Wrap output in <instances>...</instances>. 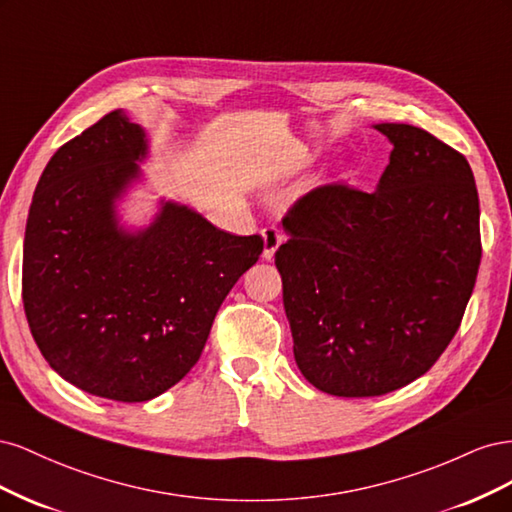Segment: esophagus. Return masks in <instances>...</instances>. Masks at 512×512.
I'll return each instance as SVG.
<instances>
[{
    "mask_svg": "<svg viewBox=\"0 0 512 512\" xmlns=\"http://www.w3.org/2000/svg\"><path fill=\"white\" fill-rule=\"evenodd\" d=\"M262 239H265V252H262V256L271 260L277 252V247L284 243V232L275 226H267L265 230H262Z\"/></svg>",
    "mask_w": 512,
    "mask_h": 512,
    "instance_id": "esophagus-1",
    "label": "esophagus"
}]
</instances>
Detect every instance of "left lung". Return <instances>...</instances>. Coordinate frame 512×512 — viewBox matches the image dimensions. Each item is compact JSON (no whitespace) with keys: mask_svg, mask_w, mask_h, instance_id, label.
<instances>
[{"mask_svg":"<svg viewBox=\"0 0 512 512\" xmlns=\"http://www.w3.org/2000/svg\"><path fill=\"white\" fill-rule=\"evenodd\" d=\"M376 130L393 145L376 192H307L275 252L294 361L337 397L384 395L429 371L459 329L483 254L468 160L408 123Z\"/></svg>","mask_w":512,"mask_h":512,"instance_id":"1","label":"left lung"}]
</instances>
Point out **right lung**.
<instances>
[{
	"label": "right lung",
	"mask_w": 512,
	"mask_h": 512,
	"mask_svg": "<svg viewBox=\"0 0 512 512\" xmlns=\"http://www.w3.org/2000/svg\"><path fill=\"white\" fill-rule=\"evenodd\" d=\"M145 156V132L121 108L61 145L23 245V305L42 356L81 391L126 404L162 395L196 365L265 245L170 200L147 228L123 230L115 200Z\"/></svg>",
	"instance_id": "right-lung-1"
}]
</instances>
